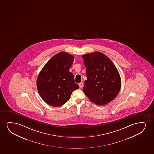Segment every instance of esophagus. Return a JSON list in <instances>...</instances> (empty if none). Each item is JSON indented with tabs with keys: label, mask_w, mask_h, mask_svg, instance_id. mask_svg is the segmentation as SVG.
<instances>
[{
	"label": "esophagus",
	"mask_w": 154,
	"mask_h": 154,
	"mask_svg": "<svg viewBox=\"0 0 154 154\" xmlns=\"http://www.w3.org/2000/svg\"><path fill=\"white\" fill-rule=\"evenodd\" d=\"M83 86H84V84H83V82H80L79 84V88H82L83 87Z\"/></svg>",
	"instance_id": "obj_1"
}]
</instances>
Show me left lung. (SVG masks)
Here are the masks:
<instances>
[{"label":"left lung","instance_id":"obj_1","mask_svg":"<svg viewBox=\"0 0 154 154\" xmlns=\"http://www.w3.org/2000/svg\"><path fill=\"white\" fill-rule=\"evenodd\" d=\"M87 79L83 91L97 105H106L117 96L121 86L120 74L113 62L99 52L82 56Z\"/></svg>","mask_w":154,"mask_h":154}]
</instances>
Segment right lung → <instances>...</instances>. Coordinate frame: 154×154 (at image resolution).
Returning a JSON list of instances; mask_svg holds the SVG:
<instances>
[{"mask_svg":"<svg viewBox=\"0 0 154 154\" xmlns=\"http://www.w3.org/2000/svg\"><path fill=\"white\" fill-rule=\"evenodd\" d=\"M74 57L66 52L58 53L47 62L38 74L36 86L46 103L60 106L67 102L72 92L79 88L69 69Z\"/></svg>","mask_w":154,"mask_h":154,"instance_id":"right-lung-1","label":"right lung"}]
</instances>
